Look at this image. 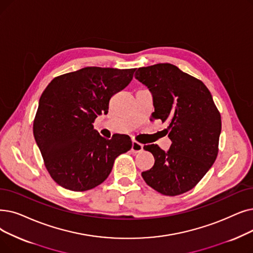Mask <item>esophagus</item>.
Returning a JSON list of instances; mask_svg holds the SVG:
<instances>
[{"label":"esophagus","mask_w":253,"mask_h":253,"mask_svg":"<svg viewBox=\"0 0 253 253\" xmlns=\"http://www.w3.org/2000/svg\"><path fill=\"white\" fill-rule=\"evenodd\" d=\"M142 149H144V146H142L141 144H139V142L133 140L132 141V145H131V151H132L133 153H139L142 151Z\"/></svg>","instance_id":"34e87169"}]
</instances>
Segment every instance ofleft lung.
<instances>
[{
  "instance_id": "obj_1",
  "label": "left lung",
  "mask_w": 253,
  "mask_h": 253,
  "mask_svg": "<svg viewBox=\"0 0 253 253\" xmlns=\"http://www.w3.org/2000/svg\"><path fill=\"white\" fill-rule=\"evenodd\" d=\"M135 79L153 97L151 121L168 123L169 151L157 145L144 149L153 154L154 166L141 175L153 189L178 195L192 189L211 169L218 154L221 118L203 82L177 66L159 63L136 69Z\"/></svg>"
}]
</instances>
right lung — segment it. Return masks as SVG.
Returning <instances> with one entry per match:
<instances>
[{"instance_id":"add662e5","label":"right lung","mask_w":253,"mask_h":253,"mask_svg":"<svg viewBox=\"0 0 253 253\" xmlns=\"http://www.w3.org/2000/svg\"><path fill=\"white\" fill-rule=\"evenodd\" d=\"M135 69L84 67L53 79L42 93L33 133L45 167L62 187L84 191L101 184L115 159L131 149L127 135L102 137L93 128Z\"/></svg>"}]
</instances>
